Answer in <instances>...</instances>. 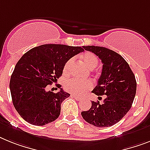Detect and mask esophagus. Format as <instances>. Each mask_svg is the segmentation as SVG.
Listing matches in <instances>:
<instances>
[{
    "instance_id": "1",
    "label": "esophagus",
    "mask_w": 150,
    "mask_h": 150,
    "mask_svg": "<svg viewBox=\"0 0 150 150\" xmlns=\"http://www.w3.org/2000/svg\"><path fill=\"white\" fill-rule=\"evenodd\" d=\"M71 96H73V97H74V98L76 99V100H83V97H81V96H77V95L72 94V95H71Z\"/></svg>"
}]
</instances>
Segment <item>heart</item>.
<instances>
[{"instance_id": "b5f03b06", "label": "heart", "mask_w": 150, "mask_h": 150, "mask_svg": "<svg viewBox=\"0 0 150 150\" xmlns=\"http://www.w3.org/2000/svg\"><path fill=\"white\" fill-rule=\"evenodd\" d=\"M81 58H82L83 62L85 64V65L90 70H93L95 67H96L99 63L98 58L96 57L95 54L90 53V52H86L83 54ZM73 63H74L73 58H70L66 62V64L64 67V74H68L70 73ZM93 86V84L92 81H90V80L82 81V80H76V79L67 80L64 83L65 90L68 92L75 93V94H83L92 88Z\"/></svg>"}]
</instances>
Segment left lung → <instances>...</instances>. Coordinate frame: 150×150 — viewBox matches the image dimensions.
I'll list each match as a JSON object with an SVG mask.
<instances>
[{"mask_svg":"<svg viewBox=\"0 0 150 150\" xmlns=\"http://www.w3.org/2000/svg\"><path fill=\"white\" fill-rule=\"evenodd\" d=\"M83 48L101 60L102 73L92 92L99 97L106 95V98L103 104L92 101L91 108L81 115L95 127H111L121 120L132 106L137 92L134 74L124 58L113 50L97 46Z\"/></svg>","mask_w":150,"mask_h":150,"instance_id":"left-lung-1","label":"left lung"}]
</instances>
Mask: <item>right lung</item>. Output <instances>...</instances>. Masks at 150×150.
<instances>
[{
	"label": "right lung",
	"mask_w": 150,
	"mask_h": 150,
	"mask_svg": "<svg viewBox=\"0 0 150 150\" xmlns=\"http://www.w3.org/2000/svg\"><path fill=\"white\" fill-rule=\"evenodd\" d=\"M83 50L80 47L44 44L22 56L11 75L10 90L13 106L24 120L44 126L59 117L61 103L70 94L61 86L57 93L46 88L61 76L66 62Z\"/></svg>",
	"instance_id": "1"
}]
</instances>
